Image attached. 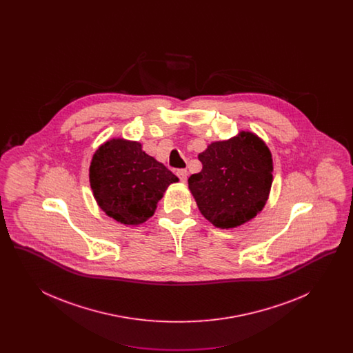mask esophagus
Returning a JSON list of instances; mask_svg holds the SVG:
<instances>
[{
	"label": "esophagus",
	"instance_id": "34e87169",
	"mask_svg": "<svg viewBox=\"0 0 353 353\" xmlns=\"http://www.w3.org/2000/svg\"><path fill=\"white\" fill-rule=\"evenodd\" d=\"M177 176H179V179L185 183L186 181V179H188V170L186 169H179L177 170Z\"/></svg>",
	"mask_w": 353,
	"mask_h": 353
}]
</instances>
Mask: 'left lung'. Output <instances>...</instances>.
I'll return each mask as SVG.
<instances>
[{
	"label": "left lung",
	"mask_w": 353,
	"mask_h": 353,
	"mask_svg": "<svg viewBox=\"0 0 353 353\" xmlns=\"http://www.w3.org/2000/svg\"><path fill=\"white\" fill-rule=\"evenodd\" d=\"M202 169L189 177V189L202 216L221 229L254 219L265 206L272 184L268 145L252 132L212 143L199 154Z\"/></svg>",
	"instance_id": "8db88e82"
}]
</instances>
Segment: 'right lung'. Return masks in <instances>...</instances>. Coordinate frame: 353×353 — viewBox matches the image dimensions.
<instances>
[{
	"mask_svg": "<svg viewBox=\"0 0 353 353\" xmlns=\"http://www.w3.org/2000/svg\"><path fill=\"white\" fill-rule=\"evenodd\" d=\"M179 179L141 150L137 141L112 139L95 152L90 165L94 197L107 216L139 225L153 216L169 185Z\"/></svg>",
	"mask_w": 353,
	"mask_h": 353,
	"instance_id": "1",
	"label": "right lung"
}]
</instances>
